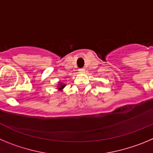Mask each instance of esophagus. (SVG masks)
Returning a JSON list of instances; mask_svg holds the SVG:
<instances>
[{"mask_svg": "<svg viewBox=\"0 0 153 153\" xmlns=\"http://www.w3.org/2000/svg\"><path fill=\"white\" fill-rule=\"evenodd\" d=\"M79 71L80 73H83L85 71V69L84 68H80V69H79Z\"/></svg>", "mask_w": 153, "mask_h": 153, "instance_id": "1", "label": "esophagus"}]
</instances>
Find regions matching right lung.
<instances>
[{"mask_svg":"<svg viewBox=\"0 0 153 153\" xmlns=\"http://www.w3.org/2000/svg\"><path fill=\"white\" fill-rule=\"evenodd\" d=\"M65 86H66V84H63V83H58V90L61 91V90L64 88Z\"/></svg>","mask_w":153,"mask_h":153,"instance_id":"1","label":"right lung"}]
</instances>
